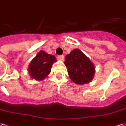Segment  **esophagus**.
Instances as JSON below:
<instances>
[{"instance_id": "obj_1", "label": "esophagus", "mask_w": 126, "mask_h": 126, "mask_svg": "<svg viewBox=\"0 0 126 126\" xmlns=\"http://www.w3.org/2000/svg\"><path fill=\"white\" fill-rule=\"evenodd\" d=\"M58 59L60 60H62L63 61L64 60V56L63 55H60V56H58Z\"/></svg>"}]
</instances>
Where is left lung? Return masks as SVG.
Listing matches in <instances>:
<instances>
[{
    "label": "left lung",
    "instance_id": "left-lung-1",
    "mask_svg": "<svg viewBox=\"0 0 126 126\" xmlns=\"http://www.w3.org/2000/svg\"><path fill=\"white\" fill-rule=\"evenodd\" d=\"M64 64L70 79L78 84L89 83L93 79L94 66L89 58L79 49L66 55Z\"/></svg>",
    "mask_w": 126,
    "mask_h": 126
}]
</instances>
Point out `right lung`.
Returning <instances> with one entry per match:
<instances>
[{"label": "right lung", "instance_id": "right-lung-1", "mask_svg": "<svg viewBox=\"0 0 126 126\" xmlns=\"http://www.w3.org/2000/svg\"><path fill=\"white\" fill-rule=\"evenodd\" d=\"M56 57L41 50L29 64V72L33 79L42 80L49 74Z\"/></svg>", "mask_w": 126, "mask_h": 126}]
</instances>
